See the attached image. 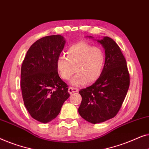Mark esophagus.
<instances>
[{"mask_svg":"<svg viewBox=\"0 0 149 149\" xmlns=\"http://www.w3.org/2000/svg\"><path fill=\"white\" fill-rule=\"evenodd\" d=\"M79 91V89L74 88V87H69L68 88V93L70 94H72L73 93H77Z\"/></svg>","mask_w":149,"mask_h":149,"instance_id":"1","label":"esophagus"}]
</instances>
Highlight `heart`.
I'll list each match as a JSON object with an SVG mask.
<instances>
[{"instance_id": "heart-1", "label": "heart", "mask_w": 149, "mask_h": 149, "mask_svg": "<svg viewBox=\"0 0 149 149\" xmlns=\"http://www.w3.org/2000/svg\"><path fill=\"white\" fill-rule=\"evenodd\" d=\"M66 55V58L60 56L56 60V69L62 79L68 80L74 68L77 73L70 81L74 86H81L87 81L93 83L101 76L106 62L102 48L81 42L69 47Z\"/></svg>"}]
</instances>
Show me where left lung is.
Listing matches in <instances>:
<instances>
[{"mask_svg":"<svg viewBox=\"0 0 149 149\" xmlns=\"http://www.w3.org/2000/svg\"><path fill=\"white\" fill-rule=\"evenodd\" d=\"M94 40L104 49L105 66L92 85L79 91L82 101L78 111L85 120L95 124L113 118L119 112L129 89L130 74L125 59L111 38Z\"/></svg>","mask_w":149,"mask_h":149,"instance_id":"1","label":"left lung"}]
</instances>
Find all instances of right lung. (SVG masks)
I'll list each match as a JSON object with an SVG mask.
<instances>
[{
    "label": "right lung",
    "mask_w": 149,
    "mask_h": 149,
    "mask_svg": "<svg viewBox=\"0 0 149 149\" xmlns=\"http://www.w3.org/2000/svg\"><path fill=\"white\" fill-rule=\"evenodd\" d=\"M65 43L60 34L40 38L29 48L22 65L20 86L24 105L33 119L43 123L58 115L70 96L68 85L56 69V60Z\"/></svg>",
    "instance_id": "1"
}]
</instances>
